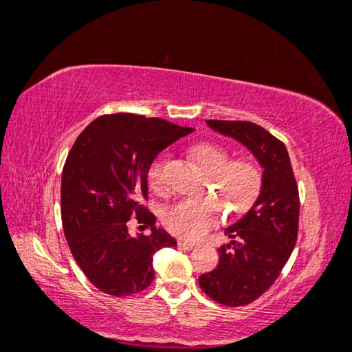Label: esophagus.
Returning a JSON list of instances; mask_svg holds the SVG:
<instances>
[{
    "mask_svg": "<svg viewBox=\"0 0 352 352\" xmlns=\"http://www.w3.org/2000/svg\"><path fill=\"white\" fill-rule=\"evenodd\" d=\"M178 245H180L182 248H185V250H192L194 246H196V243H192V242H186V240H178Z\"/></svg>",
    "mask_w": 352,
    "mask_h": 352,
    "instance_id": "obj_1",
    "label": "esophagus"
}]
</instances>
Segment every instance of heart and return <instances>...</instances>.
Here are the masks:
<instances>
[{"instance_id":"heart-1","label":"heart","mask_w":352,"mask_h":352,"mask_svg":"<svg viewBox=\"0 0 352 352\" xmlns=\"http://www.w3.org/2000/svg\"><path fill=\"white\" fill-rule=\"evenodd\" d=\"M194 160L210 175L208 191L217 197L180 199L166 210L164 226L178 237L197 240L221 221L223 206L229 212L243 213L251 207L261 191L262 172L251 160H234L226 148L204 142L192 148ZM148 185L155 192L166 191L164 156H158L148 167Z\"/></svg>"}]
</instances>
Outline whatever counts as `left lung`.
<instances>
[{
  "label": "left lung",
  "instance_id": "1",
  "mask_svg": "<svg viewBox=\"0 0 352 352\" xmlns=\"http://www.w3.org/2000/svg\"><path fill=\"white\" fill-rule=\"evenodd\" d=\"M208 128L242 144L262 169L259 196L239 221L224 229L217 269L199 276L202 291L226 307L254 302L274 285L297 242L298 190L283 142L250 122L207 120Z\"/></svg>",
  "mask_w": 352,
  "mask_h": 352
}]
</instances>
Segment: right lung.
I'll return each instance as SVG.
<instances>
[{
  "mask_svg": "<svg viewBox=\"0 0 352 352\" xmlns=\"http://www.w3.org/2000/svg\"><path fill=\"white\" fill-rule=\"evenodd\" d=\"M192 131L161 118L113 113L91 122L72 145L61 175L63 230L78 267L99 291L115 297L144 291L155 278L153 254L177 246L139 201L148 194L153 160ZM131 216L151 234H131Z\"/></svg>",
  "mask_w": 352,
  "mask_h": 352,
  "instance_id": "obj_1",
  "label": "right lung"
}]
</instances>
